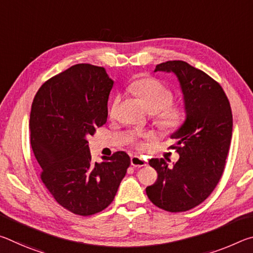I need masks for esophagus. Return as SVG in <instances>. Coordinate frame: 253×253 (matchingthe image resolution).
Here are the masks:
<instances>
[{"label": "esophagus", "mask_w": 253, "mask_h": 253, "mask_svg": "<svg viewBox=\"0 0 253 253\" xmlns=\"http://www.w3.org/2000/svg\"><path fill=\"white\" fill-rule=\"evenodd\" d=\"M130 163L134 168H142V166L147 165V161L140 156H132L130 158Z\"/></svg>", "instance_id": "34e87169"}]
</instances>
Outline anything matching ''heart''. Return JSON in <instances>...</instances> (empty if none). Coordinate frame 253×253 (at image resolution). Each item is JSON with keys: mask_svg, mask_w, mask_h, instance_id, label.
<instances>
[{"mask_svg": "<svg viewBox=\"0 0 253 253\" xmlns=\"http://www.w3.org/2000/svg\"><path fill=\"white\" fill-rule=\"evenodd\" d=\"M128 91L138 97L145 107L153 113V122L160 129L174 131L182 125L184 113L182 106L173 101V91L168 84L154 77H144L137 79L128 85ZM121 98L116 96L110 106L109 115L111 117L116 113ZM152 138L151 135H145ZM137 146L143 147V144L137 143Z\"/></svg>", "mask_w": 253, "mask_h": 253, "instance_id": "heart-1", "label": "heart"}]
</instances>
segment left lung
<instances>
[{"label": "left lung", "instance_id": "left-lung-1", "mask_svg": "<svg viewBox=\"0 0 253 253\" xmlns=\"http://www.w3.org/2000/svg\"><path fill=\"white\" fill-rule=\"evenodd\" d=\"M155 71L174 72L185 104L186 119L170 136L179 154L172 169L163 158H152L157 179L146 187L153 204L168 212H185L212 193L225 168L232 138V111L220 84L182 60L166 61Z\"/></svg>", "mask_w": 253, "mask_h": 253}]
</instances>
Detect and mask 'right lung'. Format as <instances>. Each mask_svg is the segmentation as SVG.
<instances>
[{
  "instance_id": "add662e5",
  "label": "right lung",
  "mask_w": 253,
  "mask_h": 253,
  "mask_svg": "<svg viewBox=\"0 0 253 253\" xmlns=\"http://www.w3.org/2000/svg\"><path fill=\"white\" fill-rule=\"evenodd\" d=\"M114 81L105 68L79 63L41 85L30 114V137L42 183L57 203L77 215L113 202L130 165L125 152L91 162L88 137L105 125Z\"/></svg>"
}]
</instances>
